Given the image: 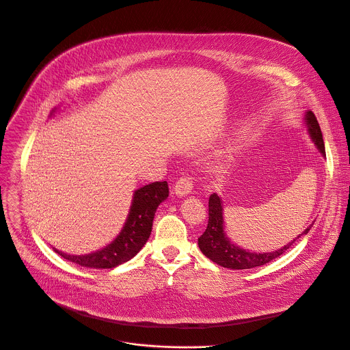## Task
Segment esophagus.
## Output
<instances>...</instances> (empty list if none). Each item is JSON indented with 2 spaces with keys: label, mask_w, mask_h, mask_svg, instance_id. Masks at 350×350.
<instances>
[{
  "label": "esophagus",
  "mask_w": 350,
  "mask_h": 350,
  "mask_svg": "<svg viewBox=\"0 0 350 350\" xmlns=\"http://www.w3.org/2000/svg\"><path fill=\"white\" fill-rule=\"evenodd\" d=\"M192 188H193V177L192 176H184L176 183L174 193L177 196H185V195L192 192Z\"/></svg>",
  "instance_id": "obj_1"
}]
</instances>
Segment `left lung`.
<instances>
[{
	"mask_svg": "<svg viewBox=\"0 0 350 350\" xmlns=\"http://www.w3.org/2000/svg\"><path fill=\"white\" fill-rule=\"evenodd\" d=\"M308 131L319 148V151L325 157V146H324V139L321 134L320 124L314 116L313 112H306L305 115ZM313 224H310L302 234H299V237H302L310 231ZM295 238L292 242L286 243L282 246L278 251L274 252H263V254H255V252H249L245 251V249L234 245L230 242L224 232V220H223V205H221V199L217 193H212L209 198V221L205 232L198 238V245L199 249H201L202 254L209 258L212 262L217 263L219 266L232 269V270H245V269H254L263 266L277 258H280L282 254H285L291 245L297 239Z\"/></svg>",
	"mask_w": 350,
	"mask_h": 350,
	"instance_id": "8db88e82",
	"label": "left lung"
}]
</instances>
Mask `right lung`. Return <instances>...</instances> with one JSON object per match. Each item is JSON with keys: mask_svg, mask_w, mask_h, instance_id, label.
<instances>
[{"mask_svg": "<svg viewBox=\"0 0 350 350\" xmlns=\"http://www.w3.org/2000/svg\"><path fill=\"white\" fill-rule=\"evenodd\" d=\"M169 196L166 181H155L138 188L124 227L119 235L101 251L88 255H68L54 247L64 259L90 269H113L133 259L148 241L152 231V221L158 206Z\"/></svg>", "mask_w": 350, "mask_h": 350, "instance_id": "right-lung-1", "label": "right lung"}]
</instances>
